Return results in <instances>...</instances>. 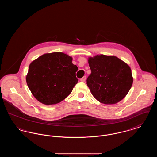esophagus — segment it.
<instances>
[{"label":"esophagus","instance_id":"obj_1","mask_svg":"<svg viewBox=\"0 0 157 157\" xmlns=\"http://www.w3.org/2000/svg\"><path fill=\"white\" fill-rule=\"evenodd\" d=\"M85 80H86V76L82 77V78H81V79H80V81H81V82H85Z\"/></svg>","mask_w":157,"mask_h":157}]
</instances>
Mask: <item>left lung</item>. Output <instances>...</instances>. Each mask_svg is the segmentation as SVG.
I'll list each match as a JSON object with an SVG mask.
<instances>
[{
	"mask_svg": "<svg viewBox=\"0 0 157 157\" xmlns=\"http://www.w3.org/2000/svg\"><path fill=\"white\" fill-rule=\"evenodd\" d=\"M88 63L91 74L86 84L96 99L110 105L125 98L133 83L131 69L125 62L115 56L100 55L89 58Z\"/></svg>",
	"mask_w": 157,
	"mask_h": 157,
	"instance_id": "1",
	"label": "left lung"
}]
</instances>
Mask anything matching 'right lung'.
<instances>
[{
	"mask_svg": "<svg viewBox=\"0 0 157 157\" xmlns=\"http://www.w3.org/2000/svg\"><path fill=\"white\" fill-rule=\"evenodd\" d=\"M72 58L62 52L46 53L29 67L26 82L32 95L45 105L58 104L71 94L78 79Z\"/></svg>",
	"mask_w": 157,
	"mask_h": 157,
	"instance_id": "1",
	"label": "right lung"
}]
</instances>
